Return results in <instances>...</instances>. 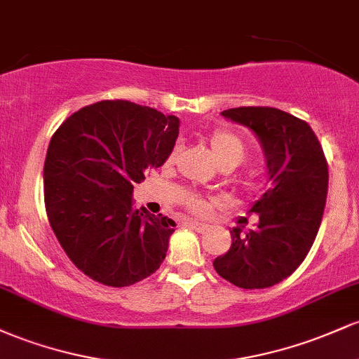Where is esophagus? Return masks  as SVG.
<instances>
[{
	"instance_id": "1",
	"label": "esophagus",
	"mask_w": 359,
	"mask_h": 359,
	"mask_svg": "<svg viewBox=\"0 0 359 359\" xmlns=\"http://www.w3.org/2000/svg\"><path fill=\"white\" fill-rule=\"evenodd\" d=\"M185 224L189 226V228L194 229V231L197 233H204L205 229H208V224H204V222H197V221H187Z\"/></svg>"
}]
</instances>
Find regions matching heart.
I'll use <instances>...</instances> for the list:
<instances>
[{"label": "heart", "instance_id": "heart-1", "mask_svg": "<svg viewBox=\"0 0 359 359\" xmlns=\"http://www.w3.org/2000/svg\"><path fill=\"white\" fill-rule=\"evenodd\" d=\"M209 147L216 158V162L219 163V167H238L245 160L246 156V145L245 142L238 137L236 133L228 130H216L209 135ZM177 155V147L172 150L170 156H168V162L175 158ZM185 204L191 209L192 212L203 214L209 209V201L203 196H197V194H191L185 199Z\"/></svg>", "mask_w": 359, "mask_h": 359}]
</instances>
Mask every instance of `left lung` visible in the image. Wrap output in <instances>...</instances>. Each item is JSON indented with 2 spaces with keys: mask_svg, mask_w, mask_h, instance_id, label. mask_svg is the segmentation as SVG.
<instances>
[{
  "mask_svg": "<svg viewBox=\"0 0 359 359\" xmlns=\"http://www.w3.org/2000/svg\"><path fill=\"white\" fill-rule=\"evenodd\" d=\"M250 128L263 148L269 185L250 212L258 224L214 259V270L241 288H266L294 273L307 257L323 221L327 197V162L312 128L277 108L245 106L222 111Z\"/></svg>",
  "mask_w": 359,
  "mask_h": 359,
  "instance_id": "left-lung-1",
  "label": "left lung"
}]
</instances>
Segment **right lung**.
<instances>
[{
  "mask_svg": "<svg viewBox=\"0 0 359 359\" xmlns=\"http://www.w3.org/2000/svg\"><path fill=\"white\" fill-rule=\"evenodd\" d=\"M179 118L130 101H100L65 119L43 165L48 222L74 265L108 287L160 269L175 222L133 209V184L162 167Z\"/></svg>",
  "mask_w": 359,
  "mask_h": 359,
  "instance_id": "obj_1",
  "label": "right lung"
}]
</instances>
